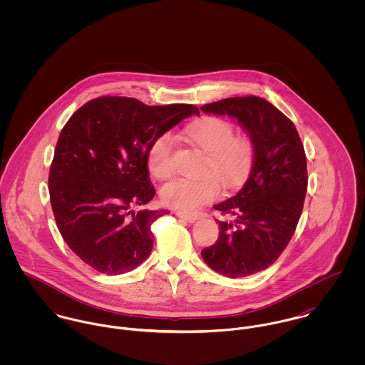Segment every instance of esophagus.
Wrapping results in <instances>:
<instances>
[{
	"label": "esophagus",
	"mask_w": 365,
	"mask_h": 365,
	"mask_svg": "<svg viewBox=\"0 0 365 365\" xmlns=\"http://www.w3.org/2000/svg\"><path fill=\"white\" fill-rule=\"evenodd\" d=\"M180 219H182V220H185V222H188V223H194L200 216L198 215H194V213H187V212H181V210H178L177 213H175Z\"/></svg>",
	"instance_id": "1"
}]
</instances>
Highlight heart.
<instances>
[{"instance_id": "obj_1", "label": "heart", "mask_w": 365, "mask_h": 365, "mask_svg": "<svg viewBox=\"0 0 365 365\" xmlns=\"http://www.w3.org/2000/svg\"><path fill=\"white\" fill-rule=\"evenodd\" d=\"M184 132L188 140L205 153L202 174L213 173L225 190L239 187L249 177L256 160L255 143L250 136H235V128L229 120L205 118L188 125ZM174 148V136L170 132L153 140L148 160L153 177L165 180L173 174ZM212 176L175 178L161 187L160 198L170 208L194 212L217 195L218 179Z\"/></svg>"}]
</instances>
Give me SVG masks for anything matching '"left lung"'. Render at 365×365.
Returning a JSON list of instances; mask_svg holds the SVG:
<instances>
[{"instance_id": "8db88e82", "label": "left lung", "mask_w": 365, "mask_h": 365, "mask_svg": "<svg viewBox=\"0 0 365 365\" xmlns=\"http://www.w3.org/2000/svg\"><path fill=\"white\" fill-rule=\"evenodd\" d=\"M201 109L236 119L256 148L243 188L213 207L226 219L216 220L219 237L201 252L213 271L247 277L268 268L295 233L308 188L304 145L292 120L260 97L225 98Z\"/></svg>"}]
</instances>
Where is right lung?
<instances>
[{"label": "right lung", "mask_w": 365, "mask_h": 365, "mask_svg": "<svg viewBox=\"0 0 365 365\" xmlns=\"http://www.w3.org/2000/svg\"><path fill=\"white\" fill-rule=\"evenodd\" d=\"M200 115L194 105L149 106L101 97L77 109L58 136L49 174L53 215L71 252L108 275L129 272L153 249L149 150L158 135Z\"/></svg>", "instance_id": "obj_1"}]
</instances>
